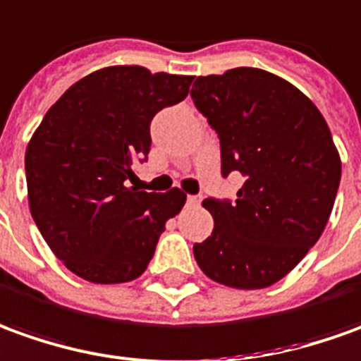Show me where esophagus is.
Segmentation results:
<instances>
[{
	"label": "esophagus",
	"instance_id": "34e87169",
	"mask_svg": "<svg viewBox=\"0 0 361 361\" xmlns=\"http://www.w3.org/2000/svg\"><path fill=\"white\" fill-rule=\"evenodd\" d=\"M200 200H202V198H200V196H188V198H186V204L188 206H198L200 204Z\"/></svg>",
	"mask_w": 361,
	"mask_h": 361
}]
</instances>
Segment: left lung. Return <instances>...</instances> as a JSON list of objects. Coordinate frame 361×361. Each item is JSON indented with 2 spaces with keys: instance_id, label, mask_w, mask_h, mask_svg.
I'll return each mask as SVG.
<instances>
[{
  "instance_id": "8db88e82",
  "label": "left lung",
  "mask_w": 361,
  "mask_h": 361,
  "mask_svg": "<svg viewBox=\"0 0 361 361\" xmlns=\"http://www.w3.org/2000/svg\"><path fill=\"white\" fill-rule=\"evenodd\" d=\"M190 96L220 137L222 175L245 176L235 202H202L214 230L195 259L220 285L265 289L326 228L342 175L332 133L299 88L261 68L198 76Z\"/></svg>"
}]
</instances>
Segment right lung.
I'll return each instance as SVG.
<instances>
[{
    "label": "right lung",
    "instance_id": "add662e5",
    "mask_svg": "<svg viewBox=\"0 0 361 361\" xmlns=\"http://www.w3.org/2000/svg\"><path fill=\"white\" fill-rule=\"evenodd\" d=\"M192 78L135 64L100 68L72 84L33 133L25 153L31 216L74 275L114 285L147 269L186 195L128 180L149 155L153 116L185 100Z\"/></svg>",
    "mask_w": 361,
    "mask_h": 361
}]
</instances>
